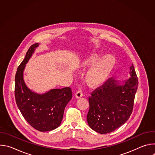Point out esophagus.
<instances>
[{
    "instance_id": "esophagus-1",
    "label": "esophagus",
    "mask_w": 155,
    "mask_h": 155,
    "mask_svg": "<svg viewBox=\"0 0 155 155\" xmlns=\"http://www.w3.org/2000/svg\"><path fill=\"white\" fill-rule=\"evenodd\" d=\"M83 96V93L81 91H78L75 93V97L77 99H79Z\"/></svg>"
}]
</instances>
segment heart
I'll list each match as a JSON object with an SVG mask.
<instances>
[{
  "instance_id": "heart-1",
  "label": "heart",
  "mask_w": 155,
  "mask_h": 155,
  "mask_svg": "<svg viewBox=\"0 0 155 155\" xmlns=\"http://www.w3.org/2000/svg\"><path fill=\"white\" fill-rule=\"evenodd\" d=\"M117 65L116 58L111 54L101 57L97 53H92L85 56L78 65L81 71L88 70L85 76L87 84L91 87H96L103 84L110 77Z\"/></svg>"
}]
</instances>
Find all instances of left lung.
I'll return each instance as SVG.
<instances>
[{
    "label": "left lung",
    "mask_w": 155,
    "mask_h": 155,
    "mask_svg": "<svg viewBox=\"0 0 155 155\" xmlns=\"http://www.w3.org/2000/svg\"><path fill=\"white\" fill-rule=\"evenodd\" d=\"M129 74V79L122 83L110 78L92 92L88 98L90 110L87 121L93 130L101 134L112 132L130 117L138 86L132 64Z\"/></svg>",
    "instance_id": "obj_1"
}]
</instances>
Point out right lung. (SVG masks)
<instances>
[{"mask_svg":"<svg viewBox=\"0 0 155 155\" xmlns=\"http://www.w3.org/2000/svg\"><path fill=\"white\" fill-rule=\"evenodd\" d=\"M38 45L39 43H35L31 46L17 69L15 95L17 106L27 122L39 131L47 132L59 126L65 107L72 99V94L69 87L52 89L43 94H38L27 86L23 77L24 71Z\"/></svg>","mask_w":155,"mask_h":155,"instance_id":"obj_1","label":"right lung"}]
</instances>
